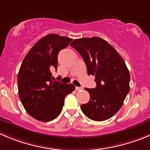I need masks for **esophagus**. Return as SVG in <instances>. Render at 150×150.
Wrapping results in <instances>:
<instances>
[{
    "instance_id": "obj_1",
    "label": "esophagus",
    "mask_w": 150,
    "mask_h": 150,
    "mask_svg": "<svg viewBox=\"0 0 150 150\" xmlns=\"http://www.w3.org/2000/svg\"><path fill=\"white\" fill-rule=\"evenodd\" d=\"M81 89H83V88H82V87H79V86H75V90L80 91V90H81Z\"/></svg>"
}]
</instances>
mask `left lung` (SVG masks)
Wrapping results in <instances>:
<instances>
[{
	"instance_id": "1",
	"label": "left lung",
	"mask_w": 150,
	"mask_h": 150,
	"mask_svg": "<svg viewBox=\"0 0 150 150\" xmlns=\"http://www.w3.org/2000/svg\"><path fill=\"white\" fill-rule=\"evenodd\" d=\"M70 46L83 58L88 75L96 78V88H85L90 100L81 105L82 112L93 121L109 119L121 109L129 91V72L124 59L100 38L75 39Z\"/></svg>"
}]
</instances>
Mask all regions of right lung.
Here are the masks:
<instances>
[{
    "label": "right lung",
    "mask_w": 150,
    "mask_h": 150,
    "mask_svg": "<svg viewBox=\"0 0 150 150\" xmlns=\"http://www.w3.org/2000/svg\"><path fill=\"white\" fill-rule=\"evenodd\" d=\"M72 40L57 34L40 38L29 50L18 75V93L26 111L38 121L48 122L62 111L64 99L75 90L72 83L52 81L58 67V54Z\"/></svg>",
    "instance_id": "obj_1"
}]
</instances>
